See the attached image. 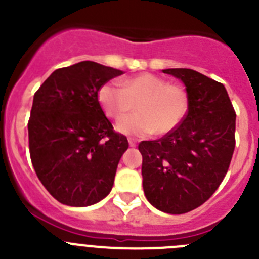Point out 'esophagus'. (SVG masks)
<instances>
[{
  "label": "esophagus",
  "mask_w": 259,
  "mask_h": 259,
  "mask_svg": "<svg viewBox=\"0 0 259 259\" xmlns=\"http://www.w3.org/2000/svg\"><path fill=\"white\" fill-rule=\"evenodd\" d=\"M128 144H130V146H132V148H135V146L137 145L136 140H135V139H132V137H128Z\"/></svg>",
  "instance_id": "1"
}]
</instances>
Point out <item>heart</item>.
I'll return each instance as SVG.
<instances>
[{"instance_id":"obj_1","label":"heart","mask_w":259,"mask_h":259,"mask_svg":"<svg viewBox=\"0 0 259 259\" xmlns=\"http://www.w3.org/2000/svg\"><path fill=\"white\" fill-rule=\"evenodd\" d=\"M98 102L107 116L120 119L137 104V113L120 119L116 130L125 135H167L179 127L189 110V95L182 85L154 74H139L122 83L104 84Z\"/></svg>"}]
</instances>
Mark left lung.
I'll use <instances>...</instances> for the list:
<instances>
[{
	"label": "left lung",
	"instance_id": "left-lung-1",
	"mask_svg": "<svg viewBox=\"0 0 259 259\" xmlns=\"http://www.w3.org/2000/svg\"><path fill=\"white\" fill-rule=\"evenodd\" d=\"M163 72L184 83L189 110L172 132L139 144L143 187L155 209L184 214L206 202L227 174L236 143V113L222 83L191 68Z\"/></svg>",
	"mask_w": 259,
	"mask_h": 259
}]
</instances>
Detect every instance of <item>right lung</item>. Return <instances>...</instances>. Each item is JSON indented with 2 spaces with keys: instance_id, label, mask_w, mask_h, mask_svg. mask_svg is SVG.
Instances as JSON below:
<instances>
[{
  "instance_id": "right-lung-1",
  "label": "right lung",
  "mask_w": 259,
  "mask_h": 259,
  "mask_svg": "<svg viewBox=\"0 0 259 259\" xmlns=\"http://www.w3.org/2000/svg\"><path fill=\"white\" fill-rule=\"evenodd\" d=\"M122 74L83 61L54 71L33 96L31 161L47 191L63 205L89 206L113 188L128 141L105 116L98 91Z\"/></svg>"
}]
</instances>
